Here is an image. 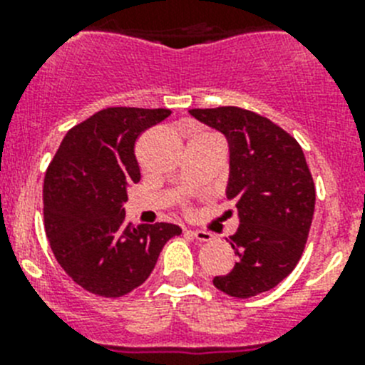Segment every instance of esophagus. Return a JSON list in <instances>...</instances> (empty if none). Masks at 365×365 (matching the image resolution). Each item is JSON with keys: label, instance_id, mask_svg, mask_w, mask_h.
Here are the masks:
<instances>
[{"label": "esophagus", "instance_id": "1", "mask_svg": "<svg viewBox=\"0 0 365 365\" xmlns=\"http://www.w3.org/2000/svg\"><path fill=\"white\" fill-rule=\"evenodd\" d=\"M186 234L195 237L197 241H210L212 240V234L210 232H205V230H186Z\"/></svg>", "mask_w": 365, "mask_h": 365}]
</instances>
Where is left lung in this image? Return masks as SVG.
<instances>
[{
    "label": "left lung",
    "instance_id": "8db88e82",
    "mask_svg": "<svg viewBox=\"0 0 365 365\" xmlns=\"http://www.w3.org/2000/svg\"><path fill=\"white\" fill-rule=\"evenodd\" d=\"M221 131L230 148L227 199L240 228L230 235L237 263L214 285L252 298L282 283L298 265L314 214L316 190L302 146L279 125L248 109H190Z\"/></svg>",
    "mask_w": 365,
    "mask_h": 365
}]
</instances>
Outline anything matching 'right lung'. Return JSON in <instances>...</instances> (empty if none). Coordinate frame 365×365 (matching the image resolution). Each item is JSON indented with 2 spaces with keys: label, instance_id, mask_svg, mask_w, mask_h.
Wrapping results in <instances>:
<instances>
[{
  "label": "right lung",
  "instance_id": "add662e5",
  "mask_svg": "<svg viewBox=\"0 0 365 365\" xmlns=\"http://www.w3.org/2000/svg\"><path fill=\"white\" fill-rule=\"evenodd\" d=\"M170 109L108 108L67 131L43 180L45 234L74 283L104 298L143 285L172 222L133 227L125 221L128 186L140 180L137 138L170 117Z\"/></svg>",
  "mask_w": 365,
  "mask_h": 365
}]
</instances>
